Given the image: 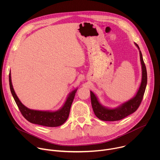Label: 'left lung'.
<instances>
[{"label":"left lung","mask_w":160,"mask_h":160,"mask_svg":"<svg viewBox=\"0 0 160 160\" xmlns=\"http://www.w3.org/2000/svg\"><path fill=\"white\" fill-rule=\"evenodd\" d=\"M134 44L139 51L140 61L142 69L141 82L139 87L134 96L126 102L122 103L117 107L109 108L102 105L99 101L97 96L92 91H90L91 104H92L94 112L99 119L102 121L113 122L122 120L130 115V114L134 112L138 109L141 103L147 85V71L139 45L136 43H134Z\"/></svg>","instance_id":"left-lung-1"}]
</instances>
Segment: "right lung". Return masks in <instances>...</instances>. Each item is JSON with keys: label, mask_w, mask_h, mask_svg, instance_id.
Segmentation results:
<instances>
[{"label": "right lung", "mask_w": 160, "mask_h": 160, "mask_svg": "<svg viewBox=\"0 0 160 160\" xmlns=\"http://www.w3.org/2000/svg\"><path fill=\"white\" fill-rule=\"evenodd\" d=\"M9 78V86L12 97L22 116L28 122L33 124H37L42 126L55 127L62 125L66 121L68 117H69L71 106L78 88L73 90L71 92L69 93L63 105L58 110L54 111L35 110L27 108L19 99L12 84L11 71Z\"/></svg>", "instance_id": "add662e5"}]
</instances>
